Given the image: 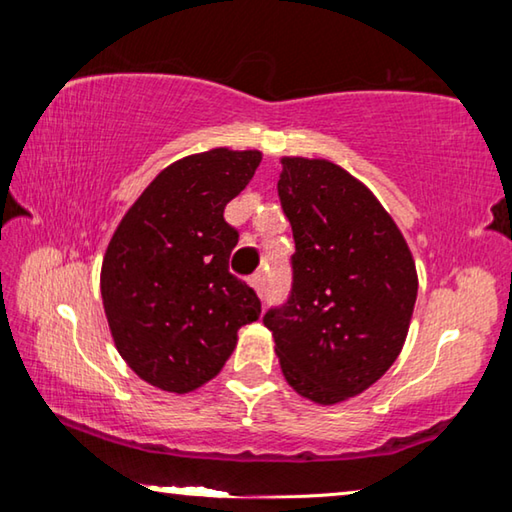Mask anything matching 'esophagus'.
Wrapping results in <instances>:
<instances>
[{
	"instance_id": "1",
	"label": "esophagus",
	"mask_w": 512,
	"mask_h": 512,
	"mask_svg": "<svg viewBox=\"0 0 512 512\" xmlns=\"http://www.w3.org/2000/svg\"><path fill=\"white\" fill-rule=\"evenodd\" d=\"M250 287H253L259 296H264V275L262 273H255V275H250Z\"/></svg>"
}]
</instances>
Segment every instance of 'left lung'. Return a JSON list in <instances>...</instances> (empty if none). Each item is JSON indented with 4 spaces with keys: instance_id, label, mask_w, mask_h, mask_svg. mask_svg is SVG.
Instances as JSON below:
<instances>
[{
    "instance_id": "obj_1",
    "label": "left lung",
    "mask_w": 512,
    "mask_h": 512,
    "mask_svg": "<svg viewBox=\"0 0 512 512\" xmlns=\"http://www.w3.org/2000/svg\"><path fill=\"white\" fill-rule=\"evenodd\" d=\"M277 194L296 241L293 284L264 325L293 391L339 404L402 352L418 298L415 262L391 214L339 164L282 158Z\"/></svg>"
}]
</instances>
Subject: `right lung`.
Masks as SVG:
<instances>
[{"label":"right lung","mask_w":512,"mask_h":512,"mask_svg":"<svg viewBox=\"0 0 512 512\" xmlns=\"http://www.w3.org/2000/svg\"><path fill=\"white\" fill-rule=\"evenodd\" d=\"M259 162V151L212 149L169 164L110 239L101 298L112 339L155 388L196 391L219 375L239 327L262 314L257 293L230 273L239 232L223 219Z\"/></svg>","instance_id":"add662e5"}]
</instances>
